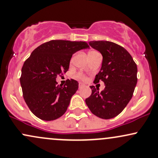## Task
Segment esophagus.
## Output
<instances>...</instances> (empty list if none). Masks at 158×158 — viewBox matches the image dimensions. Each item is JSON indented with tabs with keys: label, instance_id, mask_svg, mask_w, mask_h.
I'll return each mask as SVG.
<instances>
[{
	"label": "esophagus",
	"instance_id": "34e87169",
	"mask_svg": "<svg viewBox=\"0 0 158 158\" xmlns=\"http://www.w3.org/2000/svg\"><path fill=\"white\" fill-rule=\"evenodd\" d=\"M84 86V84H82V83L81 82H80L79 83V88H81V87H83V86Z\"/></svg>",
	"mask_w": 158,
	"mask_h": 158
}]
</instances>
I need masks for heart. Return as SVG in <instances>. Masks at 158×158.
I'll use <instances>...</instances> for the list:
<instances>
[{
    "instance_id": "obj_1",
    "label": "heart",
    "mask_w": 158,
    "mask_h": 158,
    "mask_svg": "<svg viewBox=\"0 0 158 158\" xmlns=\"http://www.w3.org/2000/svg\"><path fill=\"white\" fill-rule=\"evenodd\" d=\"M96 52H98L94 51V50H93V51H90V52H89L88 55H89V56H90V55H93V54L96 53ZM75 77H76V78L81 79V80H86V76L84 75V74H82V73H81V72L77 73V74H75Z\"/></svg>"
}]
</instances>
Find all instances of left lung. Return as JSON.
I'll use <instances>...</instances> for the list:
<instances>
[{
	"instance_id": "obj_1",
	"label": "left lung",
	"mask_w": 158,
	"mask_h": 158,
	"mask_svg": "<svg viewBox=\"0 0 158 158\" xmlns=\"http://www.w3.org/2000/svg\"><path fill=\"white\" fill-rule=\"evenodd\" d=\"M89 44L103 57L94 83L103 81L106 87L99 93L91 86L92 93L86 99V104L96 116L111 119L124 109L133 96L137 84L136 64L127 50L113 42L95 40Z\"/></svg>"
}]
</instances>
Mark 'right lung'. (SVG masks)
I'll list each match as a JSON object with an SVG mask.
<instances>
[{"label":"right lung","instance_id":"add662e5","mask_svg":"<svg viewBox=\"0 0 158 158\" xmlns=\"http://www.w3.org/2000/svg\"><path fill=\"white\" fill-rule=\"evenodd\" d=\"M89 45L84 41L52 40L37 47L22 68L20 84L31 111L43 120H53L65 113L78 89L75 80L57 85L56 78L69 69L72 55Z\"/></svg>","mask_w":158,"mask_h":158}]
</instances>
